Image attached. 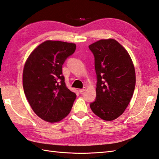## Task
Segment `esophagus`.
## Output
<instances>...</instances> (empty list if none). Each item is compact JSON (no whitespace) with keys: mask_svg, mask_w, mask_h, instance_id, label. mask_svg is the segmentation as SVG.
<instances>
[{"mask_svg":"<svg viewBox=\"0 0 159 159\" xmlns=\"http://www.w3.org/2000/svg\"><path fill=\"white\" fill-rule=\"evenodd\" d=\"M84 91H85V87L83 88V89H79L80 93H83Z\"/></svg>","mask_w":159,"mask_h":159,"instance_id":"1","label":"esophagus"}]
</instances>
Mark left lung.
<instances>
[{
	"instance_id": "obj_1",
	"label": "left lung",
	"mask_w": 159,
	"mask_h": 159,
	"mask_svg": "<svg viewBox=\"0 0 159 159\" xmlns=\"http://www.w3.org/2000/svg\"><path fill=\"white\" fill-rule=\"evenodd\" d=\"M95 57L96 99L90 104L100 119L111 121L127 108L134 94L135 71L127 51L113 39H101L89 46Z\"/></svg>"
}]
</instances>
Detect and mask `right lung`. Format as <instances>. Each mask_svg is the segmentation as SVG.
<instances>
[{"label": "right lung", "instance_id": "1", "mask_svg": "<svg viewBox=\"0 0 159 159\" xmlns=\"http://www.w3.org/2000/svg\"><path fill=\"white\" fill-rule=\"evenodd\" d=\"M76 47L72 43L46 40L36 47L25 61L24 93L34 113L49 123L67 116L76 98L66 87L62 75V65Z\"/></svg>", "mask_w": 159, "mask_h": 159}]
</instances>
